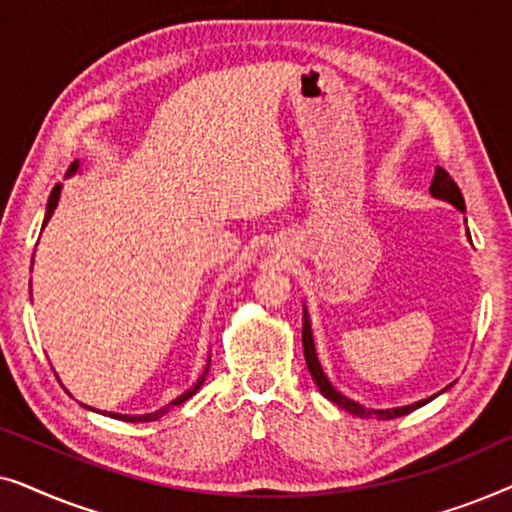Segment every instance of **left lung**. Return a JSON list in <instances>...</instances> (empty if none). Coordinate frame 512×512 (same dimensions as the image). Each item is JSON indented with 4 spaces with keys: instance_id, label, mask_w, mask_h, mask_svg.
Here are the masks:
<instances>
[{
    "instance_id": "obj_1",
    "label": "left lung",
    "mask_w": 512,
    "mask_h": 512,
    "mask_svg": "<svg viewBox=\"0 0 512 512\" xmlns=\"http://www.w3.org/2000/svg\"><path fill=\"white\" fill-rule=\"evenodd\" d=\"M429 193L433 195V198L438 200H445L450 202V205H454L459 209L461 214H466V205H464V195H461L459 186L454 184V179L447 174L443 167H436V174H433V181H431V188ZM468 233V228H466ZM468 240H471V235H468ZM303 352H305V363H307V370H310L312 380L317 382V387L321 394H324L328 401L340 405L342 410L352 412V415L356 417H377V419H396V417H403L408 415V412L422 408V405H426L429 401H433L438 394H443V391H447L452 387V384H447V387L443 391H438V394H433L429 398H422V401L417 403H410V405H401V408H384V410H375V408H366V405L356 403L352 401V398H347L345 394H340L338 389L333 387L331 380H328L324 368H321V363L317 359V349H314V338H312V324H310V312H307V307L303 305Z\"/></svg>"
}]
</instances>
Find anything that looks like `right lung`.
I'll list each match as a JSON object with an SVG mask.
<instances>
[{
  "label": "right lung",
  "instance_id": "right-lung-1",
  "mask_svg": "<svg viewBox=\"0 0 512 512\" xmlns=\"http://www.w3.org/2000/svg\"><path fill=\"white\" fill-rule=\"evenodd\" d=\"M76 170H79V160H74V163L69 165V172H67V177H72V174H76ZM60 193H62V184H58V186H55L53 191H51V198H48V205H46V216H44V223H41V230H44V228H46V223L51 221V216H53V212H55V207H58V202H60ZM32 263H34V261H32ZM30 289H32V279H30ZM207 373H209V361H207L205 370H202V375L198 377V382H195L191 389L184 391V394L177 396V398H174V401L167 403L165 408H160V410H156V412H146V415H118V412H102V410H95V408H90V405H83V408H86V410H93V412H102V415H107V417H114V419H121V422H156V419L163 417L165 412H170V410L174 408V405H181V403H186L188 398L198 394V389L202 387V382H205Z\"/></svg>",
  "mask_w": 512,
  "mask_h": 512
}]
</instances>
